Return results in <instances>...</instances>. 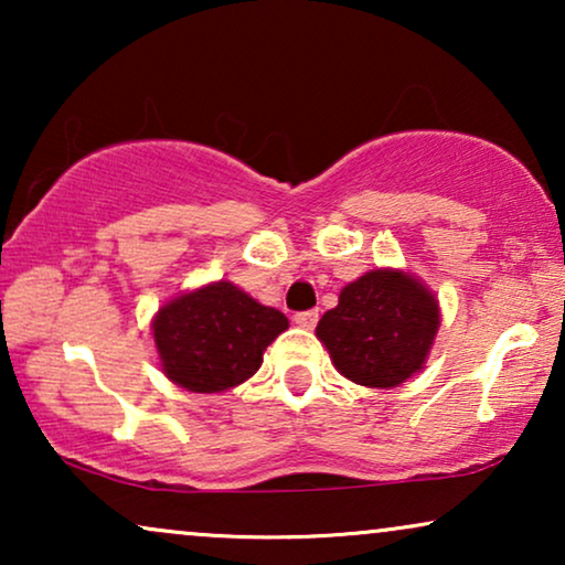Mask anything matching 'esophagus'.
<instances>
[{
  "mask_svg": "<svg viewBox=\"0 0 565 565\" xmlns=\"http://www.w3.org/2000/svg\"><path fill=\"white\" fill-rule=\"evenodd\" d=\"M316 321H319V311H303L296 313V323L300 329H313Z\"/></svg>",
  "mask_w": 565,
  "mask_h": 565,
  "instance_id": "esophagus-1",
  "label": "esophagus"
}]
</instances>
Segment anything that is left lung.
<instances>
[{"label":"left lung","instance_id":"left-lung-1","mask_svg":"<svg viewBox=\"0 0 565 565\" xmlns=\"http://www.w3.org/2000/svg\"><path fill=\"white\" fill-rule=\"evenodd\" d=\"M439 300L414 273L370 269L339 292L316 337L347 381L396 388L427 365L439 331Z\"/></svg>","mask_w":565,"mask_h":565}]
</instances>
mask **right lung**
Masks as SVG:
<instances>
[{"instance_id":"1","label":"right lung","mask_w":565,"mask_h":565,"mask_svg":"<svg viewBox=\"0 0 565 565\" xmlns=\"http://www.w3.org/2000/svg\"><path fill=\"white\" fill-rule=\"evenodd\" d=\"M288 327V316L228 280L184 290L151 319L161 370L192 393H223L249 381Z\"/></svg>"}]
</instances>
